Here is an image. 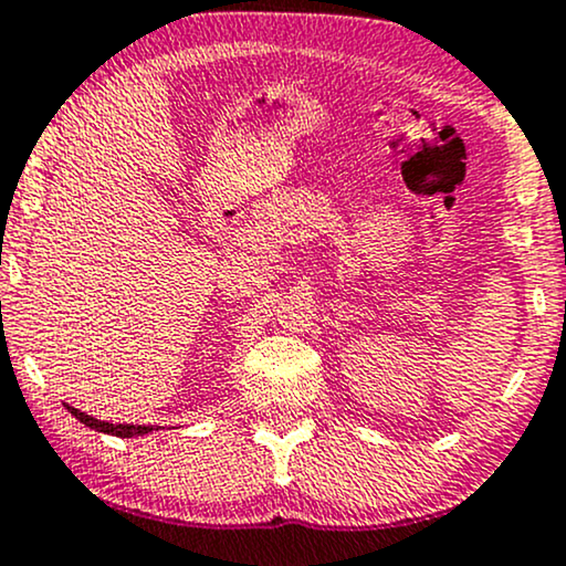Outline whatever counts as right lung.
I'll list each match as a JSON object with an SVG mask.
<instances>
[{
  "instance_id": "right-lung-1",
  "label": "right lung",
  "mask_w": 566,
  "mask_h": 566,
  "mask_svg": "<svg viewBox=\"0 0 566 566\" xmlns=\"http://www.w3.org/2000/svg\"><path fill=\"white\" fill-rule=\"evenodd\" d=\"M69 407V405H66ZM69 412L74 415L80 423H84L87 428H95V431L101 433H112V437H119V439H133V437H146V433L151 431H159V428L154 426H133V423H106V420H95L93 415H84L82 409H74L69 407Z\"/></svg>"
}]
</instances>
